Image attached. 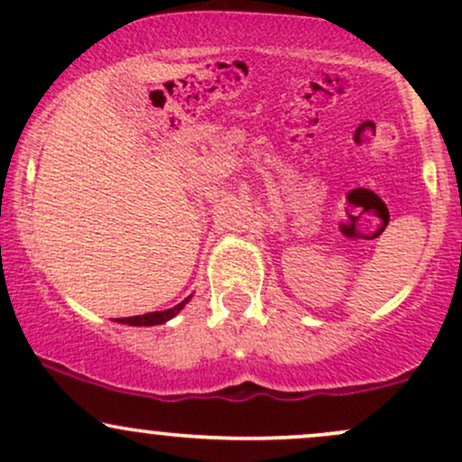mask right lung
I'll list each match as a JSON object with an SVG mask.
<instances>
[{"label": "right lung", "instance_id": "add662e5", "mask_svg": "<svg viewBox=\"0 0 462 462\" xmlns=\"http://www.w3.org/2000/svg\"><path fill=\"white\" fill-rule=\"evenodd\" d=\"M187 301L189 300L180 301L178 306H173V309H169V310L147 312V315H139V317H121V319H116V321L130 323V326H158V323H164V321L171 319V317H176L178 312L184 309V304H187Z\"/></svg>", "mask_w": 462, "mask_h": 462}]
</instances>
